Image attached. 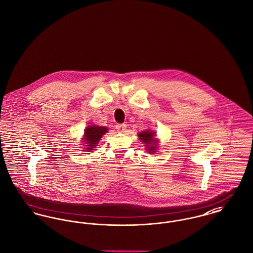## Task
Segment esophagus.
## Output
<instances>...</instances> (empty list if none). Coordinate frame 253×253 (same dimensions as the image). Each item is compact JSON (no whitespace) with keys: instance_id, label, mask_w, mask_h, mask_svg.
<instances>
[{"instance_id":"esophagus-1","label":"esophagus","mask_w":253,"mask_h":253,"mask_svg":"<svg viewBox=\"0 0 253 253\" xmlns=\"http://www.w3.org/2000/svg\"><path fill=\"white\" fill-rule=\"evenodd\" d=\"M116 128L119 133H124V132H126L127 126H126V124H117Z\"/></svg>"}]
</instances>
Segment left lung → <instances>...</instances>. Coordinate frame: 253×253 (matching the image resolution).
I'll use <instances>...</instances> for the list:
<instances>
[{
  "mask_svg": "<svg viewBox=\"0 0 253 253\" xmlns=\"http://www.w3.org/2000/svg\"><path fill=\"white\" fill-rule=\"evenodd\" d=\"M155 132L151 130H146L137 134L141 142L146 146L145 149L151 154L155 153L158 148V140L155 139Z\"/></svg>",
  "mask_w": 253,
  "mask_h": 253,
  "instance_id": "1",
  "label": "left lung"
}]
</instances>
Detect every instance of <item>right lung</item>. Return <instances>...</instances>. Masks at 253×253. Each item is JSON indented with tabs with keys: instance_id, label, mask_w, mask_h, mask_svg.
I'll list each match as a JSON object with an SVG mask.
<instances>
[{
	"instance_id": "obj_1",
	"label": "right lung",
	"mask_w": 253,
	"mask_h": 253,
	"mask_svg": "<svg viewBox=\"0 0 253 253\" xmlns=\"http://www.w3.org/2000/svg\"><path fill=\"white\" fill-rule=\"evenodd\" d=\"M107 132H108V128L104 126H97V125L87 126L84 129V139L86 143L85 145L86 147H84V150L83 151L91 152V150H94L101 137Z\"/></svg>"
}]
</instances>
